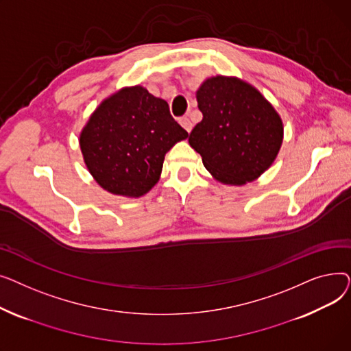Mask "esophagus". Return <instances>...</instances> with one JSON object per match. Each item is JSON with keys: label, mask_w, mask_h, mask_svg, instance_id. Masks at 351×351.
Segmentation results:
<instances>
[{"label": "esophagus", "mask_w": 351, "mask_h": 351, "mask_svg": "<svg viewBox=\"0 0 351 351\" xmlns=\"http://www.w3.org/2000/svg\"><path fill=\"white\" fill-rule=\"evenodd\" d=\"M179 123L185 128V131L186 132H191L192 131V122H191V119L188 118V117H182L180 119H179Z\"/></svg>", "instance_id": "esophagus-1"}]
</instances>
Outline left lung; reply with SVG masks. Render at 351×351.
Here are the masks:
<instances>
[{
	"instance_id": "left-lung-1",
	"label": "left lung",
	"mask_w": 351,
	"mask_h": 351,
	"mask_svg": "<svg viewBox=\"0 0 351 351\" xmlns=\"http://www.w3.org/2000/svg\"><path fill=\"white\" fill-rule=\"evenodd\" d=\"M196 99L204 118L192 129L189 145L219 182L245 185L270 168L283 142V123L259 90L217 75L200 85Z\"/></svg>"
}]
</instances>
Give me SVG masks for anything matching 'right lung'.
Listing matches in <instances>:
<instances>
[{"label": "right lung", "instance_id": "right-lung-1", "mask_svg": "<svg viewBox=\"0 0 351 351\" xmlns=\"http://www.w3.org/2000/svg\"><path fill=\"white\" fill-rule=\"evenodd\" d=\"M186 138L168 102L136 85L102 101L84 126L80 146L101 188L139 197L158 183L166 152Z\"/></svg>", "mask_w": 351, "mask_h": 351}]
</instances>
